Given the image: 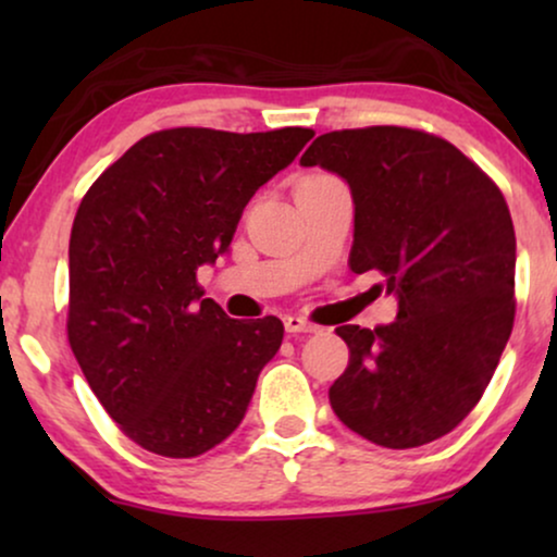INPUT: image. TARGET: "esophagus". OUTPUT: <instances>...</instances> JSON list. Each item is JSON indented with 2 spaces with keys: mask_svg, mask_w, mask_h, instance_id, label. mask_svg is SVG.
Masks as SVG:
<instances>
[{
  "mask_svg": "<svg viewBox=\"0 0 557 557\" xmlns=\"http://www.w3.org/2000/svg\"><path fill=\"white\" fill-rule=\"evenodd\" d=\"M284 326H286V332H288V334H299V332H307V334H311V332H317V326H314V324H309L307 319H304V317H296V314H288V317H284Z\"/></svg>",
  "mask_w": 557,
  "mask_h": 557,
  "instance_id": "34e87169",
  "label": "esophagus"
}]
</instances>
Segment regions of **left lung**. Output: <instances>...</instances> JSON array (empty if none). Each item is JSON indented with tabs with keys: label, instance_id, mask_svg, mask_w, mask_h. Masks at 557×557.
<instances>
[{
	"label": "left lung",
	"instance_id": "obj_1",
	"mask_svg": "<svg viewBox=\"0 0 557 557\" xmlns=\"http://www.w3.org/2000/svg\"><path fill=\"white\" fill-rule=\"evenodd\" d=\"M304 166L355 202L349 269L398 299L393 324L337 326L349 364L330 387L349 431L385 448L446 436L497 370L515 322V227L499 187L441 136L403 126L317 136Z\"/></svg>",
	"mask_w": 557,
	"mask_h": 557
}]
</instances>
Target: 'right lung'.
I'll return each instance as SVG.
<instances>
[{"label":"right lung","instance_id":"1","mask_svg":"<svg viewBox=\"0 0 557 557\" xmlns=\"http://www.w3.org/2000/svg\"><path fill=\"white\" fill-rule=\"evenodd\" d=\"M314 132L164 128L116 159L71 231L67 339L119 429L151 454L193 459L238 429L284 324L231 319L202 299L256 189Z\"/></svg>","mask_w":557,"mask_h":557}]
</instances>
